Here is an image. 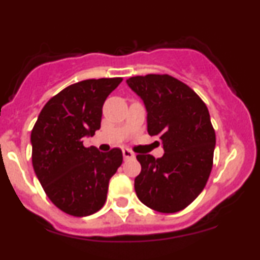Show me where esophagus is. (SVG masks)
I'll return each instance as SVG.
<instances>
[{
	"label": "esophagus",
	"mask_w": 260,
	"mask_h": 260,
	"mask_svg": "<svg viewBox=\"0 0 260 260\" xmlns=\"http://www.w3.org/2000/svg\"><path fill=\"white\" fill-rule=\"evenodd\" d=\"M122 154H123V157L124 159H133L134 156H136V155H134V153L133 151H131L129 149H123V150H122Z\"/></svg>",
	"instance_id": "obj_1"
}]
</instances>
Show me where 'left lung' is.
<instances>
[{"mask_svg":"<svg viewBox=\"0 0 260 260\" xmlns=\"http://www.w3.org/2000/svg\"><path fill=\"white\" fill-rule=\"evenodd\" d=\"M127 84L144 103L148 133L159 137L165 151L159 159L137 155V197L153 210L177 213L201 194L213 169L216 138L208 107L169 74L131 77Z\"/></svg>","mask_w":260,"mask_h":260,"instance_id":"8db88e82","label":"left lung"}]
</instances>
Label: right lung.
Returning <instances> with one entry per match:
<instances>
[{
  "instance_id": "right-lung-1",
  "label": "right lung",
  "mask_w": 260,
  "mask_h": 260,
  "mask_svg": "<svg viewBox=\"0 0 260 260\" xmlns=\"http://www.w3.org/2000/svg\"><path fill=\"white\" fill-rule=\"evenodd\" d=\"M122 78L86 79L51 98L31 131V161L50 201L70 215L96 213L106 202L109 181L120 168L121 149L101 153L83 145L100 128L103 105Z\"/></svg>"
}]
</instances>
